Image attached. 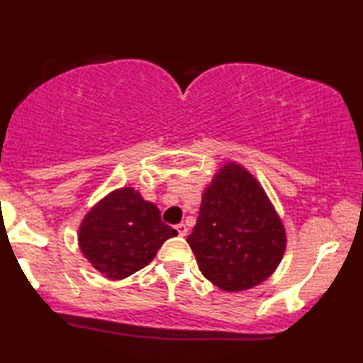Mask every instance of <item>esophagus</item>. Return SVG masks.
Instances as JSON below:
<instances>
[{
	"label": "esophagus",
	"mask_w": 363,
	"mask_h": 363,
	"mask_svg": "<svg viewBox=\"0 0 363 363\" xmlns=\"http://www.w3.org/2000/svg\"><path fill=\"white\" fill-rule=\"evenodd\" d=\"M176 230H177V233L181 235V237H186V235H187V227L184 225V223H177Z\"/></svg>",
	"instance_id": "esophagus-1"
}]
</instances>
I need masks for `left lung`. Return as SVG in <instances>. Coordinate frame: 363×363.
Instances as JSON below:
<instances>
[{"instance_id": "8db88e82", "label": "left lung", "mask_w": 363, "mask_h": 363, "mask_svg": "<svg viewBox=\"0 0 363 363\" xmlns=\"http://www.w3.org/2000/svg\"><path fill=\"white\" fill-rule=\"evenodd\" d=\"M187 243L203 277L232 293L263 283L277 269L286 233L258 181L228 162L203 192Z\"/></svg>"}]
</instances>
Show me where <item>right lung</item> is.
<instances>
[{"label": "right lung", "instance_id": "obj_1", "mask_svg": "<svg viewBox=\"0 0 363 363\" xmlns=\"http://www.w3.org/2000/svg\"><path fill=\"white\" fill-rule=\"evenodd\" d=\"M177 232L161 220L160 208L133 187L108 194L86 213L79 230L82 253L110 279H123L145 268Z\"/></svg>", "mask_w": 363, "mask_h": 363}]
</instances>
